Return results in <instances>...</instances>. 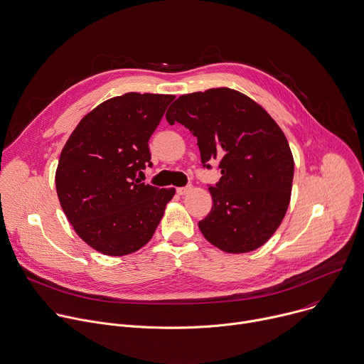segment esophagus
Returning a JSON list of instances; mask_svg holds the SVG:
<instances>
[{
	"label": "esophagus",
	"mask_w": 364,
	"mask_h": 364,
	"mask_svg": "<svg viewBox=\"0 0 364 364\" xmlns=\"http://www.w3.org/2000/svg\"><path fill=\"white\" fill-rule=\"evenodd\" d=\"M190 190H191V187H190V186L178 187V188H177V194H178V196H184V194H187Z\"/></svg>",
	"instance_id": "obj_1"
}]
</instances>
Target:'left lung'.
<instances>
[{
    "label": "left lung",
    "instance_id": "left-lung-1",
    "mask_svg": "<svg viewBox=\"0 0 364 364\" xmlns=\"http://www.w3.org/2000/svg\"><path fill=\"white\" fill-rule=\"evenodd\" d=\"M166 118L197 137L203 167L218 160L221 178L208 187L213 207L198 221L203 235L225 253L262 247L286 215L294 174L289 141L276 121L227 87L178 97Z\"/></svg>",
    "mask_w": 364,
    "mask_h": 364
}]
</instances>
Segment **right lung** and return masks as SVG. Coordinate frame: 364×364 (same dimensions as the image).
<instances>
[{"label": "right lung", "instance_id": "right-lung-1", "mask_svg": "<svg viewBox=\"0 0 364 364\" xmlns=\"http://www.w3.org/2000/svg\"><path fill=\"white\" fill-rule=\"evenodd\" d=\"M174 98L112 97L82 117L61 151L60 204L75 232L102 255L126 256L146 246L176 193L137 178L153 166L149 140Z\"/></svg>", "mask_w": 364, "mask_h": 364}]
</instances>
